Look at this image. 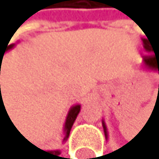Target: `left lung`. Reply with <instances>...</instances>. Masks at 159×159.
Masks as SVG:
<instances>
[{
  "mask_svg": "<svg viewBox=\"0 0 159 159\" xmlns=\"http://www.w3.org/2000/svg\"><path fill=\"white\" fill-rule=\"evenodd\" d=\"M143 46L149 52V54H145V56H143L145 65L149 66V67H152V69H157L159 71V43H153V42H150V39H149V38L148 39L145 38L143 39ZM103 130H105V135H106V128H105V126H103ZM117 150L109 153L107 157H110V158L117 157V156H114Z\"/></svg>",
  "mask_w": 159,
  "mask_h": 159,
  "instance_id": "obj_1",
  "label": "left lung"
}]
</instances>
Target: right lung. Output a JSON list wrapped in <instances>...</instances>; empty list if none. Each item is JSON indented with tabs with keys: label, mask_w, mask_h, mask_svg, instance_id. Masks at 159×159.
<instances>
[{
	"label": "right lung",
	"mask_w": 159,
	"mask_h": 159,
	"mask_svg": "<svg viewBox=\"0 0 159 159\" xmlns=\"http://www.w3.org/2000/svg\"><path fill=\"white\" fill-rule=\"evenodd\" d=\"M9 42H10V41H9ZM10 48H11V45H9V47L6 45L5 50H7V49H10ZM5 50H3V52L0 54L1 60H3V54H5ZM80 110H81V106H80V105H77V106H74V107H71V110L69 111V114H67L66 124H65V139L69 137L70 129H71V126H73V124H74V121H75V118H77V116H78ZM34 148H35V146H34ZM35 149L38 150V153H39V156H38V157H41V158H43V159L61 158V157H60V152H58V150H57V152H45V150H42V149H39V148H35Z\"/></svg>",
	"instance_id": "right-lung-1"
}]
</instances>
